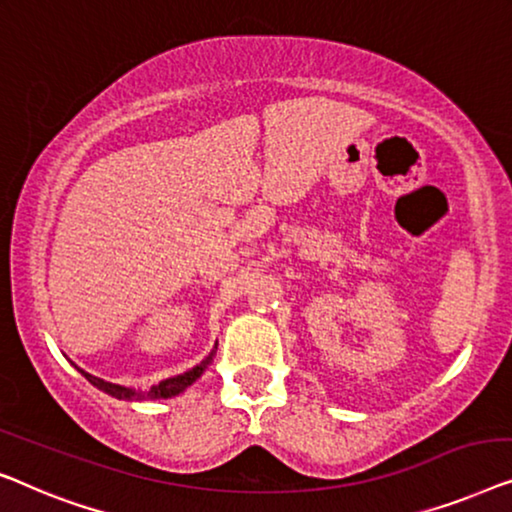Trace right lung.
Returning a JSON list of instances; mask_svg holds the SVG:
<instances>
[{
	"label": "right lung",
	"instance_id": "obj_1",
	"mask_svg": "<svg viewBox=\"0 0 512 512\" xmlns=\"http://www.w3.org/2000/svg\"><path fill=\"white\" fill-rule=\"evenodd\" d=\"M215 350H218V345L211 350V355H208L206 359H201V364L194 366V369L181 373V376H174V378H167L162 380L160 385H153L150 390H134V387H125V385H115V383H106V380L92 376V373L78 369V373L81 376H85V380L88 383H92L97 387V390H102L109 394V397H115V399H122V401H143V399H171V397H178V394L185 392L187 387H190L194 380H197L201 373H204L208 366L213 364V357H215Z\"/></svg>",
	"mask_w": 512,
	"mask_h": 512
}]
</instances>
